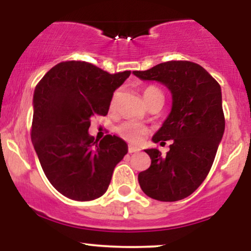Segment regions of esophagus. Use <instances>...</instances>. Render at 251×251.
<instances>
[{"instance_id":"34e87169","label":"esophagus","mask_w":251,"mask_h":251,"mask_svg":"<svg viewBox=\"0 0 251 251\" xmlns=\"http://www.w3.org/2000/svg\"><path fill=\"white\" fill-rule=\"evenodd\" d=\"M140 149L138 148H134V146H128V153H137V152H139Z\"/></svg>"}]
</instances>
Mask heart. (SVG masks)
<instances>
[{"label":"heart","instance_id":"b5f03b06","mask_svg":"<svg viewBox=\"0 0 251 251\" xmlns=\"http://www.w3.org/2000/svg\"><path fill=\"white\" fill-rule=\"evenodd\" d=\"M143 97L145 99L146 103H149L154 100L155 98L163 97L162 91L159 88L155 87V86H148V87L144 88L143 91ZM114 102H116V97L112 99L111 107H113ZM149 129L145 125H143L142 123L134 122V120H127V122H124L120 124L117 127V133L125 139L126 142L131 144H140L143 142V139L145 138V135L148 134Z\"/></svg>","mask_w":251,"mask_h":251}]
</instances>
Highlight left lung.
I'll return each instance as SVG.
<instances>
[{"label":"left lung","instance_id":"obj_1","mask_svg":"<svg viewBox=\"0 0 251 251\" xmlns=\"http://www.w3.org/2000/svg\"><path fill=\"white\" fill-rule=\"evenodd\" d=\"M142 80H155L172 93V108L152 140H172L165 155L145 150L148 170L138 175L144 194L153 200L176 201L197 190L208 176L226 128L221 86L198 63L168 61L148 71H134Z\"/></svg>","mask_w":251,"mask_h":251}]
</instances>
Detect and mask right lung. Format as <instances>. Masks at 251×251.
Instances as JSON below:
<instances>
[{
    "label": "right lung",
    "mask_w": 251,
    "mask_h": 251,
    "mask_svg": "<svg viewBox=\"0 0 251 251\" xmlns=\"http://www.w3.org/2000/svg\"><path fill=\"white\" fill-rule=\"evenodd\" d=\"M131 72L109 74L85 61L60 62L34 91L30 137L46 177L60 194L93 201L107 191L127 144L107 134H88L91 118L108 113L114 91Z\"/></svg>",
    "instance_id": "1"
}]
</instances>
